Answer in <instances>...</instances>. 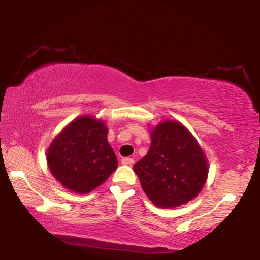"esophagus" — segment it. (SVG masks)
Instances as JSON below:
<instances>
[{"label": "esophagus", "mask_w": 260, "mask_h": 260, "mask_svg": "<svg viewBox=\"0 0 260 260\" xmlns=\"http://www.w3.org/2000/svg\"><path fill=\"white\" fill-rule=\"evenodd\" d=\"M134 158H130V157H125L122 159V165L124 166H133L134 165Z\"/></svg>", "instance_id": "obj_1"}]
</instances>
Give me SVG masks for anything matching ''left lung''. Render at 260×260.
Instances as JSON below:
<instances>
[{"instance_id":"1","label":"left lung","mask_w":260,"mask_h":260,"mask_svg":"<svg viewBox=\"0 0 260 260\" xmlns=\"http://www.w3.org/2000/svg\"><path fill=\"white\" fill-rule=\"evenodd\" d=\"M148 154L134 170L156 207L175 208L197 198L208 176L205 151L177 120H163L150 129Z\"/></svg>"}]
</instances>
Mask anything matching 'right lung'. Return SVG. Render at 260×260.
Wrapping results in <instances>:
<instances>
[{
	"mask_svg": "<svg viewBox=\"0 0 260 260\" xmlns=\"http://www.w3.org/2000/svg\"><path fill=\"white\" fill-rule=\"evenodd\" d=\"M46 158L54 179L78 194L101 186L118 165L108 142V126L90 115L67 124L51 142Z\"/></svg>",
	"mask_w": 260,
	"mask_h": 260,
	"instance_id": "1",
	"label": "right lung"
}]
</instances>
